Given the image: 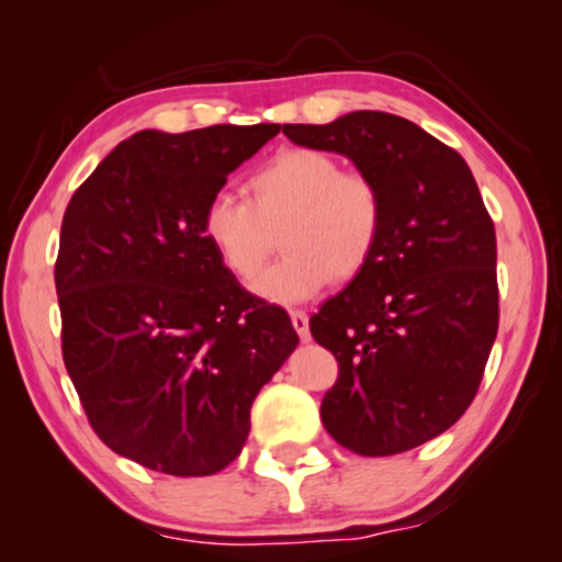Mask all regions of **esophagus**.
I'll use <instances>...</instances> for the list:
<instances>
[{
    "label": "esophagus",
    "instance_id": "esophagus-1",
    "mask_svg": "<svg viewBox=\"0 0 562 562\" xmlns=\"http://www.w3.org/2000/svg\"><path fill=\"white\" fill-rule=\"evenodd\" d=\"M291 325L299 333V337L306 342L310 340V317H306V312L302 310H291Z\"/></svg>",
    "mask_w": 562,
    "mask_h": 562
}]
</instances>
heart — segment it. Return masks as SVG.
Here are the masks:
<instances>
[{
  "mask_svg": "<svg viewBox=\"0 0 562 562\" xmlns=\"http://www.w3.org/2000/svg\"><path fill=\"white\" fill-rule=\"evenodd\" d=\"M250 202L214 191L202 212V237L227 273L248 281L263 268L281 233L286 252L252 281L273 304L317 296L329 281H348L371 263L383 235V194L371 176L342 171L329 153L283 150L248 181Z\"/></svg>",
  "mask_w": 562,
  "mask_h": 562,
  "instance_id": "b5f03b06",
  "label": "heart"
}]
</instances>
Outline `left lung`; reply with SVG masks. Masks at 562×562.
<instances>
[{"instance_id":"1","label":"left lung","mask_w":562,"mask_h":562,"mask_svg":"<svg viewBox=\"0 0 562 562\" xmlns=\"http://www.w3.org/2000/svg\"><path fill=\"white\" fill-rule=\"evenodd\" d=\"M283 135L350 158L386 206L371 263L310 319L340 366L322 425L368 458L425 445L471 406L496 340V233L479 183L456 150L389 112Z\"/></svg>"}]
</instances>
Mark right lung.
Masks as SVG:
<instances>
[{
    "mask_svg": "<svg viewBox=\"0 0 562 562\" xmlns=\"http://www.w3.org/2000/svg\"><path fill=\"white\" fill-rule=\"evenodd\" d=\"M281 125L122 140L60 225L64 363L106 448L150 471L212 475L240 456L250 406L299 335L202 237L206 199Z\"/></svg>",
    "mask_w": 562,
    "mask_h": 562,
    "instance_id": "1",
    "label": "right lung"
}]
</instances>
